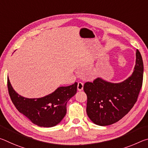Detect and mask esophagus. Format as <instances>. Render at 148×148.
I'll use <instances>...</instances> for the list:
<instances>
[{
	"label": "esophagus",
	"instance_id": "34e87169",
	"mask_svg": "<svg viewBox=\"0 0 148 148\" xmlns=\"http://www.w3.org/2000/svg\"><path fill=\"white\" fill-rule=\"evenodd\" d=\"M77 88L78 91H82V90H83L84 84L82 83V82H78V84H77Z\"/></svg>",
	"mask_w": 148,
	"mask_h": 148
}]
</instances>
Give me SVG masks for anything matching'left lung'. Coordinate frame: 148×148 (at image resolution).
<instances>
[{
	"instance_id": "obj_1",
	"label": "left lung",
	"mask_w": 148,
	"mask_h": 148,
	"mask_svg": "<svg viewBox=\"0 0 148 148\" xmlns=\"http://www.w3.org/2000/svg\"><path fill=\"white\" fill-rule=\"evenodd\" d=\"M133 73L121 83L96 78L85 83L87 97V114L94 123L106 126L119 121L136 103L143 82L144 64L138 50Z\"/></svg>"
}]
</instances>
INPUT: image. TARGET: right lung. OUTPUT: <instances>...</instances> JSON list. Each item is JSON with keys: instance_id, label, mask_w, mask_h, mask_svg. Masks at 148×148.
<instances>
[{"instance_id": "add662e5", "label": "right lung", "mask_w": 148, "mask_h": 148, "mask_svg": "<svg viewBox=\"0 0 148 148\" xmlns=\"http://www.w3.org/2000/svg\"><path fill=\"white\" fill-rule=\"evenodd\" d=\"M8 92L17 110L40 127H51L61 121L66 113V103L77 92V83L60 87L51 94L39 99H27L14 91L8 78Z\"/></svg>"}]
</instances>
